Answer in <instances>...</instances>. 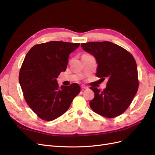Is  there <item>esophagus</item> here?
I'll return each instance as SVG.
<instances>
[{
  "instance_id": "34e87169",
  "label": "esophagus",
  "mask_w": 155,
  "mask_h": 155,
  "mask_svg": "<svg viewBox=\"0 0 155 155\" xmlns=\"http://www.w3.org/2000/svg\"><path fill=\"white\" fill-rule=\"evenodd\" d=\"M81 89H82L83 91L84 90V89H86V88H88L87 87H86V86H85V85H81Z\"/></svg>"
}]
</instances>
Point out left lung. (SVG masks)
I'll list each match as a JSON object with an SVG mask.
<instances>
[{"label":"left lung","instance_id":"8db88e82","mask_svg":"<svg viewBox=\"0 0 155 155\" xmlns=\"http://www.w3.org/2000/svg\"><path fill=\"white\" fill-rule=\"evenodd\" d=\"M82 48L91 54L97 63L96 76L107 78L103 91L94 87V98L90 107L96 113L107 118H115L127 110L138 91L137 65L130 53L109 41L81 43Z\"/></svg>","mask_w":155,"mask_h":155}]
</instances>
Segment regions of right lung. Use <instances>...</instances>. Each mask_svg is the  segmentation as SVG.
<instances>
[{
    "mask_svg": "<svg viewBox=\"0 0 155 155\" xmlns=\"http://www.w3.org/2000/svg\"><path fill=\"white\" fill-rule=\"evenodd\" d=\"M79 45L50 41L34 46L27 53L18 81L28 105L41 119L51 121L61 116L80 92L78 83L59 87L56 80L66 70L70 54Z\"/></svg>",
    "mask_w": 155,
    "mask_h": 155,
    "instance_id": "1",
    "label": "right lung"
}]
</instances>
